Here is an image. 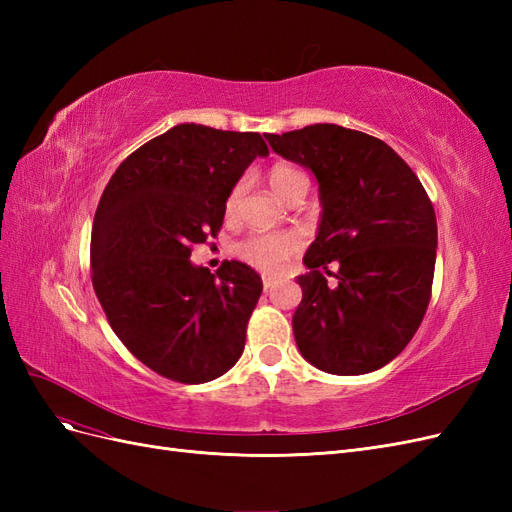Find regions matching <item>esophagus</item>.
<instances>
[{"label": "esophagus", "instance_id": "1", "mask_svg": "<svg viewBox=\"0 0 512 512\" xmlns=\"http://www.w3.org/2000/svg\"><path fill=\"white\" fill-rule=\"evenodd\" d=\"M273 286H275V282L271 280V277H265V280H262V288H265V292H269Z\"/></svg>", "mask_w": 512, "mask_h": 512}]
</instances>
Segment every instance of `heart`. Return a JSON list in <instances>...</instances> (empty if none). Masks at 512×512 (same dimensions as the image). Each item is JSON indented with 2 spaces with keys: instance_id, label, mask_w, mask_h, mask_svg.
Returning a JSON list of instances; mask_svg holds the SVG:
<instances>
[{
  "instance_id": "obj_1",
  "label": "heart",
  "mask_w": 512,
  "mask_h": 512,
  "mask_svg": "<svg viewBox=\"0 0 512 512\" xmlns=\"http://www.w3.org/2000/svg\"><path fill=\"white\" fill-rule=\"evenodd\" d=\"M305 179L297 170L286 166V164H277L271 168L269 173V185L277 198L286 200L292 190H297L299 185H303ZM239 196H241V185H235L232 192L228 194L226 200V211L232 213L239 205ZM297 250V241L286 235H250L247 239L239 241L235 247V254L245 262V265L254 267L260 273L267 275H277L282 273L284 262Z\"/></svg>"
}]
</instances>
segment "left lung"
<instances>
[{"label": "left lung", "mask_w": 512, "mask_h": 512, "mask_svg": "<svg viewBox=\"0 0 512 512\" xmlns=\"http://www.w3.org/2000/svg\"><path fill=\"white\" fill-rule=\"evenodd\" d=\"M265 138L277 156L312 170L322 207L303 256L309 273L297 277L294 342L327 374L376 371L408 346L429 305L438 247L431 200L380 138L335 123Z\"/></svg>", "instance_id": "obj_1"}]
</instances>
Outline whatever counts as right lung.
Returning a JSON list of instances; mask_svg holds the SVG:
<instances>
[{"mask_svg": "<svg viewBox=\"0 0 512 512\" xmlns=\"http://www.w3.org/2000/svg\"><path fill=\"white\" fill-rule=\"evenodd\" d=\"M258 132L179 123L119 164L91 228V282L115 335L156 374L185 384L239 361L262 292L239 260L211 273L192 247L218 235L226 200L256 158Z\"/></svg>", "mask_w": 512, "mask_h": 512, "instance_id": "add662e5", "label": "right lung"}]
</instances>
